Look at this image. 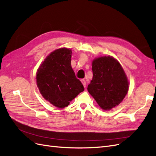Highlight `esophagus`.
Instances as JSON below:
<instances>
[{
	"mask_svg": "<svg viewBox=\"0 0 156 156\" xmlns=\"http://www.w3.org/2000/svg\"><path fill=\"white\" fill-rule=\"evenodd\" d=\"M81 83H83V86H84V87L85 88L86 87H87V83H86V81H85V80L84 79H81Z\"/></svg>",
	"mask_w": 156,
	"mask_h": 156,
	"instance_id": "1",
	"label": "esophagus"
}]
</instances>
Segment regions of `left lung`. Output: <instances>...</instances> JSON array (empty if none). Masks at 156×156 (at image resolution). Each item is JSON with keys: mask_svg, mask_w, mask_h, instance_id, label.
<instances>
[{"mask_svg": "<svg viewBox=\"0 0 156 156\" xmlns=\"http://www.w3.org/2000/svg\"><path fill=\"white\" fill-rule=\"evenodd\" d=\"M92 80L87 90L103 110H111L124 100L129 82L119 61L112 56H100L92 61Z\"/></svg>", "mask_w": 156, "mask_h": 156, "instance_id": "obj_1", "label": "left lung"}]
</instances>
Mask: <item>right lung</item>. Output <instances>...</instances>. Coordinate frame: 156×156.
Instances as JSON below:
<instances>
[{"instance_id": "1", "label": "right lung", "mask_w": 156, "mask_h": 156, "mask_svg": "<svg viewBox=\"0 0 156 156\" xmlns=\"http://www.w3.org/2000/svg\"><path fill=\"white\" fill-rule=\"evenodd\" d=\"M72 50L56 49L47 56L36 73V83L45 100L62 108L84 88L71 66Z\"/></svg>"}]
</instances>
